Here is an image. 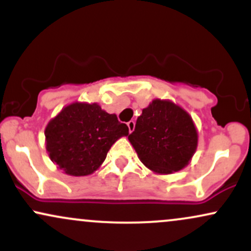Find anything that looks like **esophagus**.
Segmentation results:
<instances>
[{
  "label": "esophagus",
  "mask_w": 251,
  "mask_h": 251,
  "mask_svg": "<svg viewBox=\"0 0 251 251\" xmlns=\"http://www.w3.org/2000/svg\"><path fill=\"white\" fill-rule=\"evenodd\" d=\"M127 126H128V131H129V132H133L134 126H135V124H134L133 120H131V122H128V123H127Z\"/></svg>",
  "instance_id": "obj_1"
}]
</instances>
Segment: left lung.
I'll list each match as a JSON object with an SVG mask.
<instances>
[{"mask_svg": "<svg viewBox=\"0 0 251 251\" xmlns=\"http://www.w3.org/2000/svg\"><path fill=\"white\" fill-rule=\"evenodd\" d=\"M128 140L146 168L169 175L188 165L198 133L188 112L170 100L154 99L138 117Z\"/></svg>", "mask_w": 251, "mask_h": 251, "instance_id": "8db88e82", "label": "left lung"}]
</instances>
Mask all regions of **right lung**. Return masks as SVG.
Here are the masks:
<instances>
[{
	"instance_id": "1",
	"label": "right lung",
	"mask_w": 251,
	"mask_h": 251,
	"mask_svg": "<svg viewBox=\"0 0 251 251\" xmlns=\"http://www.w3.org/2000/svg\"><path fill=\"white\" fill-rule=\"evenodd\" d=\"M45 135L51 162L65 174L79 177L97 171L111 146L128 135V127L97 102H73L48 123Z\"/></svg>"
}]
</instances>
